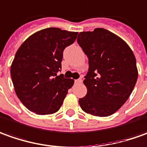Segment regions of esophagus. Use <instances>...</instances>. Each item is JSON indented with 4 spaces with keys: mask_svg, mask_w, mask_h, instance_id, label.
Here are the masks:
<instances>
[{
    "mask_svg": "<svg viewBox=\"0 0 147 147\" xmlns=\"http://www.w3.org/2000/svg\"><path fill=\"white\" fill-rule=\"evenodd\" d=\"M82 80L79 78V79H77L74 81V83L75 84H79V83H82Z\"/></svg>",
    "mask_w": 147,
    "mask_h": 147,
    "instance_id": "34e87169",
    "label": "esophagus"
}]
</instances>
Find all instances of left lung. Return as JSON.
<instances>
[{
	"label": "left lung",
	"instance_id": "8db88e82",
	"mask_svg": "<svg viewBox=\"0 0 147 147\" xmlns=\"http://www.w3.org/2000/svg\"><path fill=\"white\" fill-rule=\"evenodd\" d=\"M78 43L89 59L83 82L87 94L79 99L80 106L87 114L110 116L126 102L136 84L134 54L126 41L102 28L81 32Z\"/></svg>",
	"mask_w": 147,
	"mask_h": 147
}]
</instances>
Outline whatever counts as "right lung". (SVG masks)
Wrapping results in <instances>:
<instances>
[{
    "label": "right lung",
    "instance_id": "1",
    "mask_svg": "<svg viewBox=\"0 0 147 147\" xmlns=\"http://www.w3.org/2000/svg\"><path fill=\"white\" fill-rule=\"evenodd\" d=\"M78 33L47 28L32 34L18 49L10 74L16 94L28 110L41 115L59 110L74 80L57 73L64 49L75 41Z\"/></svg>",
    "mask_w": 147,
    "mask_h": 147
}]
</instances>
